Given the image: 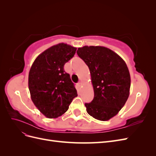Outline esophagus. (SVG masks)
Listing matches in <instances>:
<instances>
[{
  "mask_svg": "<svg viewBox=\"0 0 156 156\" xmlns=\"http://www.w3.org/2000/svg\"><path fill=\"white\" fill-rule=\"evenodd\" d=\"M78 85H79V87H82L83 85V83L81 81H80V82L78 83Z\"/></svg>",
  "mask_w": 156,
  "mask_h": 156,
  "instance_id": "esophagus-1",
  "label": "esophagus"
}]
</instances>
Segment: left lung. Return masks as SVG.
I'll use <instances>...</instances> for the list:
<instances>
[{"instance_id":"left-lung-1","label":"left lung","mask_w":156,"mask_h":156,"mask_svg":"<svg viewBox=\"0 0 156 156\" xmlns=\"http://www.w3.org/2000/svg\"><path fill=\"white\" fill-rule=\"evenodd\" d=\"M77 53L88 66L94 97L85 103L88 115L100 121L116 116L129 96L131 77L128 68L115 52L103 46H83Z\"/></svg>"}]
</instances>
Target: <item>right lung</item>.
Segmentation results:
<instances>
[{
    "label": "right lung",
    "mask_w": 156,
    "mask_h": 156,
    "mask_svg": "<svg viewBox=\"0 0 156 156\" xmlns=\"http://www.w3.org/2000/svg\"><path fill=\"white\" fill-rule=\"evenodd\" d=\"M77 48L60 43L37 56L29 73L31 100L42 114L56 119L66 112L77 90L64 70V66L74 56Z\"/></svg>",
    "instance_id": "1"
}]
</instances>
